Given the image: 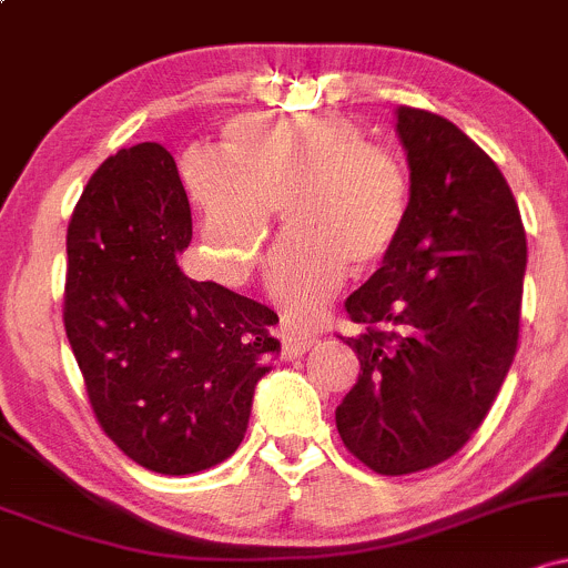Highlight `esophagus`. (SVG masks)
Wrapping results in <instances>:
<instances>
[{
  "mask_svg": "<svg viewBox=\"0 0 568 568\" xmlns=\"http://www.w3.org/2000/svg\"><path fill=\"white\" fill-rule=\"evenodd\" d=\"M282 338H284V357H303L306 352L314 346V335L295 331L292 325L282 327Z\"/></svg>",
  "mask_w": 568,
  "mask_h": 568,
  "instance_id": "1",
  "label": "esophagus"
}]
</instances>
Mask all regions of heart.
<instances>
[{
    "mask_svg": "<svg viewBox=\"0 0 568 568\" xmlns=\"http://www.w3.org/2000/svg\"><path fill=\"white\" fill-rule=\"evenodd\" d=\"M224 151H194L184 184L200 211V257L224 282L257 267L273 209L290 227L267 262V292L292 325H314L349 265L389 254L408 213L398 160L335 113H243Z\"/></svg>",
    "mask_w": 568,
    "mask_h": 568,
    "instance_id": "b5f03b06",
    "label": "heart"
}]
</instances>
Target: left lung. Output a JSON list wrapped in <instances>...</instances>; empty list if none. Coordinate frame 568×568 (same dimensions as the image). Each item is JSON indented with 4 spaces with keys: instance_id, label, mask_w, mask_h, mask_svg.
I'll return each mask as SVG.
<instances>
[{
    "instance_id": "1",
    "label": "left lung",
    "mask_w": 568,
    "mask_h": 568,
    "mask_svg": "<svg viewBox=\"0 0 568 568\" xmlns=\"http://www.w3.org/2000/svg\"><path fill=\"white\" fill-rule=\"evenodd\" d=\"M408 213L382 267L346 297L359 376L335 408L346 449L400 477L453 457L515 359L528 246L496 162L442 115L395 108Z\"/></svg>"
}]
</instances>
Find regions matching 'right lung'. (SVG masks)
Segmentation results:
<instances>
[{
  "instance_id": "right-lung-1",
  "label": "right lung",
  "mask_w": 568,
  "mask_h": 568,
  "mask_svg": "<svg viewBox=\"0 0 568 568\" xmlns=\"http://www.w3.org/2000/svg\"><path fill=\"white\" fill-rule=\"evenodd\" d=\"M192 209L173 156L100 164L67 227L64 331L102 430L143 468L197 474L241 447L278 316L179 267Z\"/></svg>"
}]
</instances>
